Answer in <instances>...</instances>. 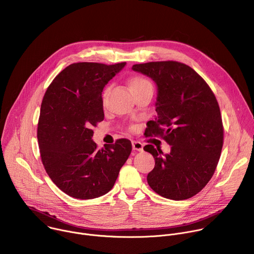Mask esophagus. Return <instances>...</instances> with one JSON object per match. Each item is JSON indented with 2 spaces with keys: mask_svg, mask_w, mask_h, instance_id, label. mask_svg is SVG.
Returning a JSON list of instances; mask_svg holds the SVG:
<instances>
[{
  "mask_svg": "<svg viewBox=\"0 0 254 254\" xmlns=\"http://www.w3.org/2000/svg\"><path fill=\"white\" fill-rule=\"evenodd\" d=\"M132 149L134 151L141 152L143 149V144L140 141H132Z\"/></svg>",
  "mask_w": 254,
  "mask_h": 254,
  "instance_id": "obj_1",
  "label": "esophagus"
}]
</instances>
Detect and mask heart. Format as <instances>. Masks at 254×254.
<instances>
[{"label": "heart", "instance_id": "1", "mask_svg": "<svg viewBox=\"0 0 254 254\" xmlns=\"http://www.w3.org/2000/svg\"><path fill=\"white\" fill-rule=\"evenodd\" d=\"M148 86H152L150 81L147 80L146 78H142V77H134L131 79L130 83H129V87L131 92L143 88V87H148ZM105 94V93H104Z\"/></svg>", "mask_w": 254, "mask_h": 254}]
</instances>
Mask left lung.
Here are the masks:
<instances>
[{
    "label": "left lung",
    "mask_w": 254,
    "mask_h": 254,
    "mask_svg": "<svg viewBox=\"0 0 254 254\" xmlns=\"http://www.w3.org/2000/svg\"><path fill=\"white\" fill-rule=\"evenodd\" d=\"M131 69L157 85V117L148 135L161 134L169 154L152 144L155 168L147 180L159 195L180 201L199 193L212 178L223 146L220 108L204 79L190 66L176 61L135 64Z\"/></svg>",
    "instance_id": "left-lung-1"
}]
</instances>
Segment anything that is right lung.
<instances>
[{"label":"right lung","mask_w":254,"mask_h":254,"mask_svg":"<svg viewBox=\"0 0 254 254\" xmlns=\"http://www.w3.org/2000/svg\"><path fill=\"white\" fill-rule=\"evenodd\" d=\"M125 66L71 64L44 95L37 130L42 163L53 183L70 197L88 200L110 192L130 155L131 142L126 138L98 150L91 129L104 119V86Z\"/></svg>","instance_id":"obj_1"}]
</instances>
